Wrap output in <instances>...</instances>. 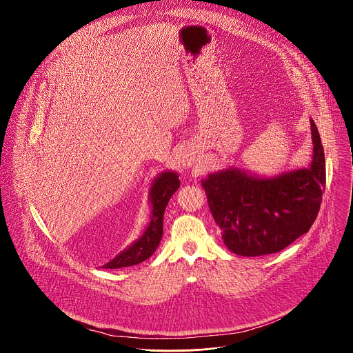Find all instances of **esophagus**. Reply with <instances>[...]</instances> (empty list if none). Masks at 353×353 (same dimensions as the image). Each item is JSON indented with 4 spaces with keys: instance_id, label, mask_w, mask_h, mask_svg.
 Instances as JSON below:
<instances>
[{
    "instance_id": "esophagus-1",
    "label": "esophagus",
    "mask_w": 353,
    "mask_h": 353,
    "mask_svg": "<svg viewBox=\"0 0 353 353\" xmlns=\"http://www.w3.org/2000/svg\"><path fill=\"white\" fill-rule=\"evenodd\" d=\"M185 163H186V164H190L192 161H190V159H188V157H186V159H185Z\"/></svg>"
}]
</instances>
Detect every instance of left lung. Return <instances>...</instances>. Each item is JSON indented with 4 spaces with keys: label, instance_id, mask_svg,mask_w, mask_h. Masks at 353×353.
I'll list each match as a JSON object with an SVG mask.
<instances>
[{
    "label": "left lung",
    "instance_id": "1",
    "mask_svg": "<svg viewBox=\"0 0 353 353\" xmlns=\"http://www.w3.org/2000/svg\"><path fill=\"white\" fill-rule=\"evenodd\" d=\"M312 161L308 168L261 178L238 168L209 174L201 182L224 245L238 255L281 252L308 232L326 183L325 153L312 119Z\"/></svg>",
    "mask_w": 353,
    "mask_h": 353
}]
</instances>
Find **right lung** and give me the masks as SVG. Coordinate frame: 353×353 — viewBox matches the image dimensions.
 <instances>
[{"mask_svg": "<svg viewBox=\"0 0 353 353\" xmlns=\"http://www.w3.org/2000/svg\"><path fill=\"white\" fill-rule=\"evenodd\" d=\"M181 181L178 174L174 171L161 172L152 183L150 190V202H151V221L144 231V234L132 243L126 250L119 252L114 259L103 265L105 269H118L133 266L148 259L154 250L157 249L161 235H163V216L165 206L172 197V194L179 189Z\"/></svg>", "mask_w": 353, "mask_h": 353, "instance_id": "right-lung-1", "label": "right lung"}]
</instances>
